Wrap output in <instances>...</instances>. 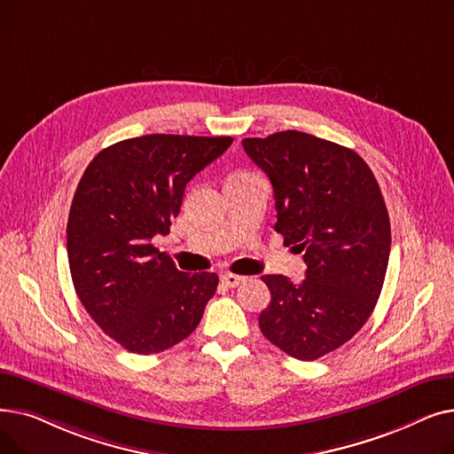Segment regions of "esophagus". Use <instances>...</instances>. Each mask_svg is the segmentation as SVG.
<instances>
[{
  "instance_id": "34e87169",
  "label": "esophagus",
  "mask_w": 454,
  "mask_h": 454,
  "mask_svg": "<svg viewBox=\"0 0 454 454\" xmlns=\"http://www.w3.org/2000/svg\"><path fill=\"white\" fill-rule=\"evenodd\" d=\"M243 281H245V276H237V274H230V272L221 276V283L226 285V287H230V289L237 287V285H241Z\"/></svg>"
}]
</instances>
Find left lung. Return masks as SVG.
<instances>
[{"label":"left lung","instance_id":"1","mask_svg":"<svg viewBox=\"0 0 454 454\" xmlns=\"http://www.w3.org/2000/svg\"><path fill=\"white\" fill-rule=\"evenodd\" d=\"M274 187L283 245L303 252L305 279L267 274L261 333L298 361L346 344L370 318L390 257V219L379 184L355 151L298 130L243 139Z\"/></svg>","mask_w":454,"mask_h":454}]
</instances>
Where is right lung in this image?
Wrapping results in <instances>:
<instances>
[{
	"label": "right lung",
	"instance_id": "add662e5",
	"mask_svg": "<svg viewBox=\"0 0 454 454\" xmlns=\"http://www.w3.org/2000/svg\"><path fill=\"white\" fill-rule=\"evenodd\" d=\"M233 137L147 134L95 156L67 217V261L84 309L119 346L151 355L193 333L217 291L215 272H180L154 248L180 213L185 184Z\"/></svg>",
	"mask_w": 454,
	"mask_h": 454
}]
</instances>
